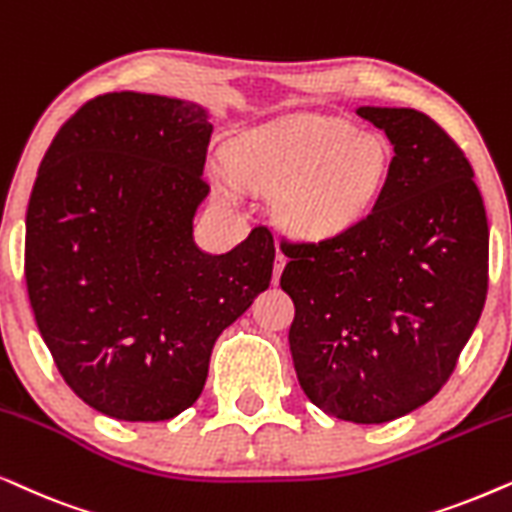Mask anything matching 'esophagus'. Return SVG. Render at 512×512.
I'll list each match as a JSON object with an SVG mask.
<instances>
[{"label":"esophagus","mask_w":512,"mask_h":512,"mask_svg":"<svg viewBox=\"0 0 512 512\" xmlns=\"http://www.w3.org/2000/svg\"><path fill=\"white\" fill-rule=\"evenodd\" d=\"M285 262H288V257L283 255L281 250L276 252V264H274V283L278 281V278H281V271L285 269Z\"/></svg>","instance_id":"esophagus-1"}]
</instances>
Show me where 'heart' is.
<instances>
[{
  "label": "heart",
  "instance_id": "b5f03b06",
  "mask_svg": "<svg viewBox=\"0 0 512 512\" xmlns=\"http://www.w3.org/2000/svg\"><path fill=\"white\" fill-rule=\"evenodd\" d=\"M227 161L248 187L274 189L271 206L285 229L327 238L372 208L391 152L381 135L356 131L349 121L299 114L243 133L229 145ZM217 189L224 199H236L227 175H217Z\"/></svg>",
  "mask_w": 512,
  "mask_h": 512
}]
</instances>
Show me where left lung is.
<instances>
[{"label": "left lung", "instance_id": "1", "mask_svg": "<svg viewBox=\"0 0 512 512\" xmlns=\"http://www.w3.org/2000/svg\"><path fill=\"white\" fill-rule=\"evenodd\" d=\"M393 145L377 203L318 243L281 241L295 302L290 351L306 398L330 417L384 424L452 377L485 309L489 227L473 168L410 107H360Z\"/></svg>", "mask_w": 512, "mask_h": 512}]
</instances>
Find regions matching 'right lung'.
Returning <instances> with one entry per match:
<instances>
[{
    "instance_id": "right-lung-1",
    "label": "right lung",
    "mask_w": 512,
    "mask_h": 512,
    "mask_svg": "<svg viewBox=\"0 0 512 512\" xmlns=\"http://www.w3.org/2000/svg\"><path fill=\"white\" fill-rule=\"evenodd\" d=\"M213 124L196 102L105 93L46 149L25 217L27 295L67 386L107 417L166 421L196 403L210 353L269 288L274 236L194 243Z\"/></svg>"
}]
</instances>
